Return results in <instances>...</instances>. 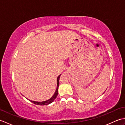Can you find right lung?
I'll list each match as a JSON object with an SVG mask.
<instances>
[{
	"mask_svg": "<svg viewBox=\"0 0 125 125\" xmlns=\"http://www.w3.org/2000/svg\"><path fill=\"white\" fill-rule=\"evenodd\" d=\"M61 75H60L57 77V87H56V91L55 92V94H54V95H52V97L51 98H50L49 99L46 100V101H44V102H35V101H33V100H29L30 101H31V102H32L33 103L35 104L36 105H48L49 104L52 103L55 100V99H56V98L57 95H58V86H59V79H60V76Z\"/></svg>",
	"mask_w": 125,
	"mask_h": 125,
	"instance_id": "obj_1",
	"label": "right lung"
}]
</instances>
